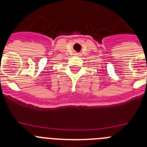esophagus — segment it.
<instances>
[{
  "mask_svg": "<svg viewBox=\"0 0 147 147\" xmlns=\"http://www.w3.org/2000/svg\"><path fill=\"white\" fill-rule=\"evenodd\" d=\"M75 55H77V56H79V53H76V54H75Z\"/></svg>",
  "mask_w": 147,
  "mask_h": 147,
  "instance_id": "34e87169",
  "label": "esophagus"
}]
</instances>
